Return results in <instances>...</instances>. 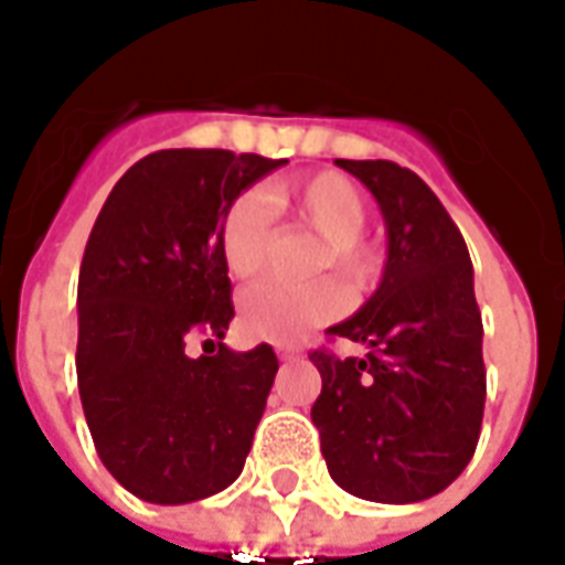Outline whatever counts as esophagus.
<instances>
[{
  "mask_svg": "<svg viewBox=\"0 0 565 565\" xmlns=\"http://www.w3.org/2000/svg\"><path fill=\"white\" fill-rule=\"evenodd\" d=\"M302 355V347L299 343H278V359L290 362V359H299Z\"/></svg>",
  "mask_w": 565,
  "mask_h": 565,
  "instance_id": "1",
  "label": "esophagus"
}]
</instances>
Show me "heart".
I'll list each match as a JSON object with an SVG mask.
<instances>
[{"label": "heart", "mask_w": 565, "mask_h": 565, "mask_svg": "<svg viewBox=\"0 0 565 565\" xmlns=\"http://www.w3.org/2000/svg\"><path fill=\"white\" fill-rule=\"evenodd\" d=\"M271 206L290 216L299 225L321 237L312 266L318 271L337 268L352 290H371L383 275V253L364 237L367 201L362 188L340 172L324 170L302 175L294 182H281L268 191ZM266 203L259 194H241L228 203L222 228H218V250L232 278H256L268 259ZM349 294L343 284L321 275L312 281H263L241 297V321L244 328L271 343H290L309 333L318 324H328L347 312Z\"/></svg>", "instance_id": "1"}]
</instances>
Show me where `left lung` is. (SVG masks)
Returning a JSON list of instances; mask_svg holds the SVG:
<instances>
[{
	"label": "left lung",
	"instance_id": "8db88e82",
	"mask_svg": "<svg viewBox=\"0 0 565 565\" xmlns=\"http://www.w3.org/2000/svg\"><path fill=\"white\" fill-rule=\"evenodd\" d=\"M377 198L390 253L377 294L328 337L362 359L312 349V424L333 482L377 504H414L470 463L486 408L482 315L458 225L417 172L393 160H337Z\"/></svg>",
	"mask_w": 565,
	"mask_h": 565
}]
</instances>
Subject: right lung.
Returning <instances> with one entry per match:
<instances>
[{"label":"right lung","instance_id":"right-lung-1","mask_svg":"<svg viewBox=\"0 0 565 565\" xmlns=\"http://www.w3.org/2000/svg\"><path fill=\"white\" fill-rule=\"evenodd\" d=\"M281 163L218 148L148 153L92 225L76 383L98 458L141 501L210 498L250 455L278 355L222 343L234 302L218 228L228 203ZM191 339L204 340L198 360Z\"/></svg>","mask_w":565,"mask_h":565}]
</instances>
